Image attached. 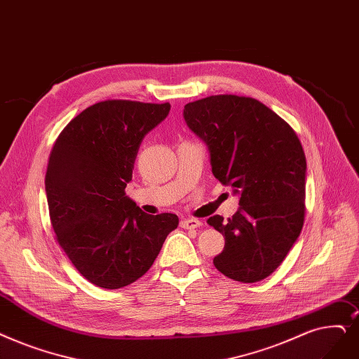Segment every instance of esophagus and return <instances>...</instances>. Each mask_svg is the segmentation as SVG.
Listing matches in <instances>:
<instances>
[{"label": "esophagus", "mask_w": 359, "mask_h": 359, "mask_svg": "<svg viewBox=\"0 0 359 359\" xmlns=\"http://www.w3.org/2000/svg\"><path fill=\"white\" fill-rule=\"evenodd\" d=\"M180 226L183 229H198L202 226V222L198 220V218H183L180 222Z\"/></svg>", "instance_id": "obj_1"}]
</instances>
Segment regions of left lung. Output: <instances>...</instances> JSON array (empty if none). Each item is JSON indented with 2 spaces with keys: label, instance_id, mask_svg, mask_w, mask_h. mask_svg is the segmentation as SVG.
Segmentation results:
<instances>
[{
  "label": "left lung",
  "instance_id": "obj_1",
  "mask_svg": "<svg viewBox=\"0 0 359 359\" xmlns=\"http://www.w3.org/2000/svg\"><path fill=\"white\" fill-rule=\"evenodd\" d=\"M189 129L210 151L212 175L241 195L231 218L207 223L224 236L215 269L242 283L269 277L299 238L306 160L298 135L262 102L212 95L184 105Z\"/></svg>",
  "mask_w": 359,
  "mask_h": 359
}]
</instances>
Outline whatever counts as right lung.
<instances>
[{
  "label": "right lung",
  "instance_id": "obj_1",
  "mask_svg": "<svg viewBox=\"0 0 359 359\" xmlns=\"http://www.w3.org/2000/svg\"><path fill=\"white\" fill-rule=\"evenodd\" d=\"M168 111V102L101 101L76 116L51 149L45 191L57 242L98 287L142 277L179 226L176 214L149 215L124 192L145 135Z\"/></svg>",
  "mask_w": 359,
  "mask_h": 359
}]
</instances>
